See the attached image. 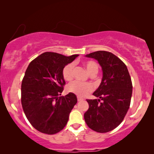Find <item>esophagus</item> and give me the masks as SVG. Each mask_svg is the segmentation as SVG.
<instances>
[{"label":"esophagus","instance_id":"34e87169","mask_svg":"<svg viewBox=\"0 0 154 154\" xmlns=\"http://www.w3.org/2000/svg\"><path fill=\"white\" fill-rule=\"evenodd\" d=\"M83 100V98H82V97H80V96H77V100L78 101H82Z\"/></svg>","mask_w":154,"mask_h":154}]
</instances>
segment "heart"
<instances>
[{
  "label": "heart",
  "mask_w": 154,
  "mask_h": 154,
  "mask_svg": "<svg viewBox=\"0 0 154 154\" xmlns=\"http://www.w3.org/2000/svg\"><path fill=\"white\" fill-rule=\"evenodd\" d=\"M87 71L90 75L96 74L98 71V65L94 61H87L84 63ZM74 64L70 63L66 65L62 70V75L65 80L69 81L72 79L73 73ZM93 85L90 83H82L78 81H74L67 85L68 92L74 93L80 96H85L92 92Z\"/></svg>",
  "instance_id": "obj_1"
}]
</instances>
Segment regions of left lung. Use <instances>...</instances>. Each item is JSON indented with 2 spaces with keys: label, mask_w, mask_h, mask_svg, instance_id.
Returning <instances> with one entry per match:
<instances>
[{
  "label": "left lung",
  "mask_w": 154,
  "mask_h": 154,
  "mask_svg": "<svg viewBox=\"0 0 154 154\" xmlns=\"http://www.w3.org/2000/svg\"><path fill=\"white\" fill-rule=\"evenodd\" d=\"M96 60L103 78L93 95L99 99L86 100L89 109L84 113L88 127L104 133L116 128L123 121L130 107L132 93L131 78L123 62L113 54L98 51L85 55Z\"/></svg>",
  "instance_id": "obj_1"
}]
</instances>
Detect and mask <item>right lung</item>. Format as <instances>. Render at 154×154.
Listing matches in <instances>:
<instances>
[{
	"label": "right lung",
	"mask_w": 154,
	"mask_h": 154,
	"mask_svg": "<svg viewBox=\"0 0 154 154\" xmlns=\"http://www.w3.org/2000/svg\"><path fill=\"white\" fill-rule=\"evenodd\" d=\"M79 56L45 52L28 65L21 88L23 110L31 125L42 133L54 134L64 128L77 102L70 92L60 96L65 81L62 70Z\"/></svg>",
	"instance_id": "obj_1"
}]
</instances>
